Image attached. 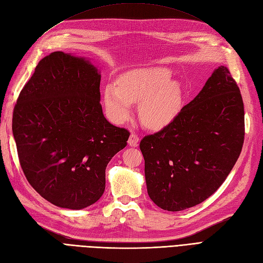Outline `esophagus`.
I'll use <instances>...</instances> for the list:
<instances>
[{"instance_id":"obj_1","label":"esophagus","mask_w":263,"mask_h":263,"mask_svg":"<svg viewBox=\"0 0 263 263\" xmlns=\"http://www.w3.org/2000/svg\"><path fill=\"white\" fill-rule=\"evenodd\" d=\"M138 142H139L138 135H136V134H130V136H129V138H128V145H129L130 147H136V146L138 145Z\"/></svg>"}]
</instances>
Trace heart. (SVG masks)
<instances>
[{
  "label": "heart",
  "instance_id": "b5f03b06",
  "mask_svg": "<svg viewBox=\"0 0 263 263\" xmlns=\"http://www.w3.org/2000/svg\"><path fill=\"white\" fill-rule=\"evenodd\" d=\"M171 71L163 67L130 70L119 77L117 84L108 83L103 99L107 116L124 123L130 115L132 103H139L141 123L160 129L176 119L184 105L182 84L172 80Z\"/></svg>",
  "mask_w": 263,
  "mask_h": 263
}]
</instances>
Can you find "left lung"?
Listing matches in <instances>:
<instances>
[{
  "label": "left lung",
  "instance_id": "1",
  "mask_svg": "<svg viewBox=\"0 0 263 263\" xmlns=\"http://www.w3.org/2000/svg\"><path fill=\"white\" fill-rule=\"evenodd\" d=\"M243 138L241 93L220 66L171 124L141 139L149 197L169 212L204 202L234 168Z\"/></svg>",
  "mask_w": 263,
  "mask_h": 263
}]
</instances>
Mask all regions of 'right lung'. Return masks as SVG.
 <instances>
[{"instance_id": "add662e5", "label": "right lung", "mask_w": 263, "mask_h": 263, "mask_svg": "<svg viewBox=\"0 0 263 263\" xmlns=\"http://www.w3.org/2000/svg\"><path fill=\"white\" fill-rule=\"evenodd\" d=\"M100 82L91 62L54 51L39 61L14 107L22 170L59 208L81 210L100 200L107 163L130 135L103 115Z\"/></svg>"}]
</instances>
